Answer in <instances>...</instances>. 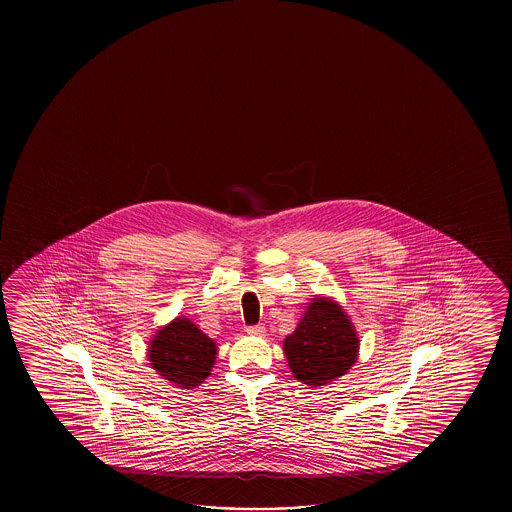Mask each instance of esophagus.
<instances>
[{"label": "esophagus", "instance_id": "esophagus-1", "mask_svg": "<svg viewBox=\"0 0 512 512\" xmlns=\"http://www.w3.org/2000/svg\"><path fill=\"white\" fill-rule=\"evenodd\" d=\"M247 333L252 335V337H261V335H265V326H261V324H258V326H249L247 327Z\"/></svg>", "mask_w": 512, "mask_h": 512}]
</instances>
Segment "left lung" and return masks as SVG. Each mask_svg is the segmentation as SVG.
Listing matches in <instances>:
<instances>
[{"mask_svg":"<svg viewBox=\"0 0 512 512\" xmlns=\"http://www.w3.org/2000/svg\"><path fill=\"white\" fill-rule=\"evenodd\" d=\"M283 353L294 377L316 388L351 370L359 355V337L335 300L316 296L283 340Z\"/></svg>","mask_w":512,"mask_h":512,"instance_id":"1","label":"left lung"}]
</instances>
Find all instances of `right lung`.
Here are the masks:
<instances>
[{
    "label": "right lung",
    "mask_w": 512,
    "mask_h": 512,
    "mask_svg": "<svg viewBox=\"0 0 512 512\" xmlns=\"http://www.w3.org/2000/svg\"><path fill=\"white\" fill-rule=\"evenodd\" d=\"M218 346L186 316H177L161 327L148 346L153 370L177 388L192 390L214 368Z\"/></svg>",
    "instance_id": "obj_1"
}]
</instances>
